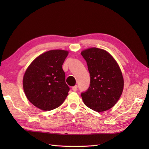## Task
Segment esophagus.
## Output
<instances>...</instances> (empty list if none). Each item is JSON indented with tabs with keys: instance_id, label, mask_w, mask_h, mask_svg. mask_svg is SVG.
Instances as JSON below:
<instances>
[{
	"instance_id": "1",
	"label": "esophagus",
	"mask_w": 149,
	"mask_h": 149,
	"mask_svg": "<svg viewBox=\"0 0 149 149\" xmlns=\"http://www.w3.org/2000/svg\"><path fill=\"white\" fill-rule=\"evenodd\" d=\"M72 89H73V91H77V89H78V86L77 85L74 86L72 87Z\"/></svg>"
}]
</instances>
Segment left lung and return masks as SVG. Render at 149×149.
<instances>
[{
  "label": "left lung",
  "instance_id": "left-lung-1",
  "mask_svg": "<svg viewBox=\"0 0 149 149\" xmlns=\"http://www.w3.org/2000/svg\"><path fill=\"white\" fill-rule=\"evenodd\" d=\"M90 74V84L81 93L84 104L96 112L111 109L118 102L124 88L120 68L110 54L91 48L81 52Z\"/></svg>",
  "mask_w": 149,
  "mask_h": 149
}]
</instances>
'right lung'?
Listing matches in <instances>:
<instances>
[{"mask_svg": "<svg viewBox=\"0 0 149 149\" xmlns=\"http://www.w3.org/2000/svg\"><path fill=\"white\" fill-rule=\"evenodd\" d=\"M68 52L61 49L42 54L26 70L23 87L29 101L43 111H51L64 102L70 91L62 68Z\"/></svg>", "mask_w": 149, "mask_h": 149, "instance_id": "add662e5", "label": "right lung"}]
</instances>
